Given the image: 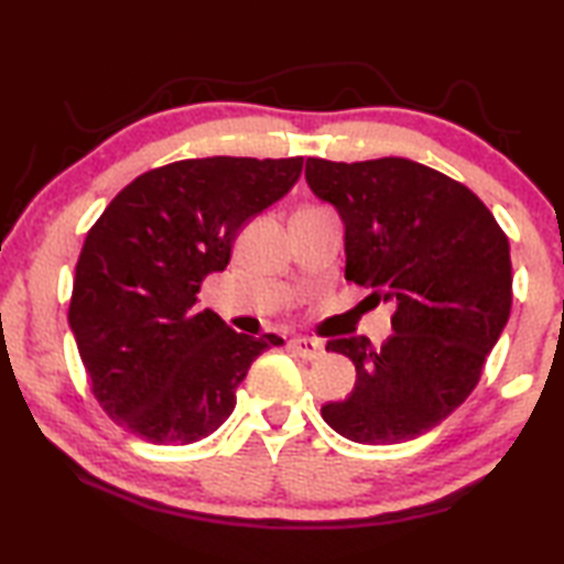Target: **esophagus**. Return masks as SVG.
Listing matches in <instances>:
<instances>
[{"label":"esophagus","instance_id":"34e87169","mask_svg":"<svg viewBox=\"0 0 564 564\" xmlns=\"http://www.w3.org/2000/svg\"><path fill=\"white\" fill-rule=\"evenodd\" d=\"M291 346L305 360H316L323 356V343L316 338H293Z\"/></svg>","mask_w":564,"mask_h":564}]
</instances>
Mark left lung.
Returning <instances> with one entry per match:
<instances>
[{
    "label": "left lung",
    "mask_w": 564,
    "mask_h": 564,
    "mask_svg": "<svg viewBox=\"0 0 564 564\" xmlns=\"http://www.w3.org/2000/svg\"><path fill=\"white\" fill-rule=\"evenodd\" d=\"M305 181L346 224V279L395 301L380 348L328 340L356 388L321 415L352 443L413 441L465 403L510 318L508 236L470 188L410 159L311 156Z\"/></svg>",
    "instance_id": "8db88e82"
}]
</instances>
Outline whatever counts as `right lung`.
Returning <instances> with one entry per match:
<instances>
[{
  "label": "right lung",
  "mask_w": 564,
  "mask_h": 564,
  "mask_svg": "<svg viewBox=\"0 0 564 564\" xmlns=\"http://www.w3.org/2000/svg\"><path fill=\"white\" fill-rule=\"evenodd\" d=\"M291 159H186L123 186L76 261L69 326L107 415L154 445L212 435L273 333H236L196 308L208 273L231 261L238 231L289 194Z\"/></svg>",
  "instance_id": "right-lung-1"
}]
</instances>
